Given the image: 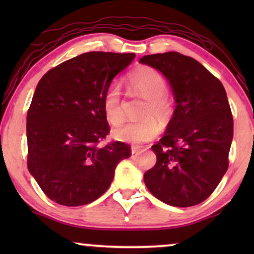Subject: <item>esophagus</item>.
Masks as SVG:
<instances>
[{"label":"esophagus","mask_w":254,"mask_h":254,"mask_svg":"<svg viewBox=\"0 0 254 254\" xmlns=\"http://www.w3.org/2000/svg\"><path fill=\"white\" fill-rule=\"evenodd\" d=\"M141 149H138V148H135V147H133L131 148V155H138V154H141Z\"/></svg>","instance_id":"1"}]
</instances>
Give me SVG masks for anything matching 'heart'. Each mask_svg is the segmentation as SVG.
I'll return each mask as SVG.
<instances>
[{
    "label": "heart",
    "mask_w": 254,
    "mask_h": 254,
    "mask_svg": "<svg viewBox=\"0 0 254 254\" xmlns=\"http://www.w3.org/2000/svg\"><path fill=\"white\" fill-rule=\"evenodd\" d=\"M128 84L133 91L140 93L145 98L143 116H149L138 121H129L114 128L113 136L117 140L127 143L141 144L154 138L159 133L158 119H168L171 113V102L165 95L168 85L161 72L150 67L137 69L128 77ZM103 110L106 120L111 125L119 124L124 118L121 90L118 83H112L106 90L103 98Z\"/></svg>",
    "instance_id": "heart-1"
}]
</instances>
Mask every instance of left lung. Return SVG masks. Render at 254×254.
Instances as JSON below:
<instances>
[{"mask_svg": "<svg viewBox=\"0 0 254 254\" xmlns=\"http://www.w3.org/2000/svg\"><path fill=\"white\" fill-rule=\"evenodd\" d=\"M140 64L161 71L176 109L164 135L151 147L157 162L144 173L154 196L175 207L201 203L228 170L234 119L220 79L178 52L145 55Z\"/></svg>", "mask_w": 254, "mask_h": 254, "instance_id": "obj_1", "label": "left lung"}]
</instances>
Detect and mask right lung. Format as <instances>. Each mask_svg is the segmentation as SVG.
Here are the masks:
<instances>
[{
	"label": "right lung",
	"mask_w": 254,
	"mask_h": 254,
	"mask_svg": "<svg viewBox=\"0 0 254 254\" xmlns=\"http://www.w3.org/2000/svg\"><path fill=\"white\" fill-rule=\"evenodd\" d=\"M134 53L89 52L62 62L38 83L27 111V168L43 192L62 206L91 203L112 183L129 145L98 147L110 133L103 98Z\"/></svg>",
	"instance_id": "obj_1"
}]
</instances>
